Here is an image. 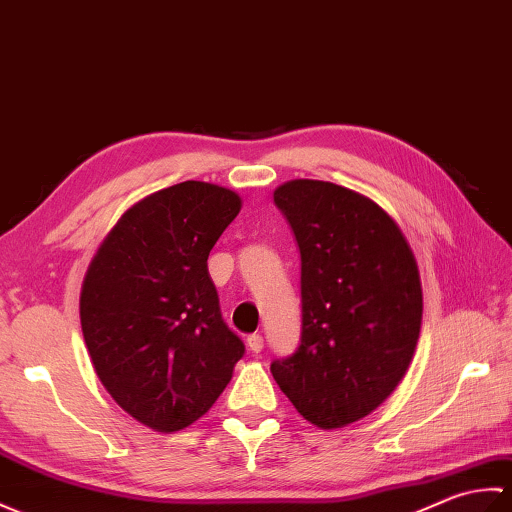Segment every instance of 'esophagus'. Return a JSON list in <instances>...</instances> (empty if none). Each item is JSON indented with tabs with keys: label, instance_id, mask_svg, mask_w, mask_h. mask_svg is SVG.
Returning <instances> with one entry per match:
<instances>
[{
	"label": "esophagus",
	"instance_id": "esophagus-1",
	"mask_svg": "<svg viewBox=\"0 0 512 512\" xmlns=\"http://www.w3.org/2000/svg\"><path fill=\"white\" fill-rule=\"evenodd\" d=\"M263 335H258V333H254V335H247V348L252 350V352H260L263 350Z\"/></svg>",
	"mask_w": 512,
	"mask_h": 512
}]
</instances>
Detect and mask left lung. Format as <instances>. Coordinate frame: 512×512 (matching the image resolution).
Returning <instances> with one entry per match:
<instances>
[{
    "instance_id": "obj_1",
    "label": "left lung",
    "mask_w": 512,
    "mask_h": 512,
    "mask_svg": "<svg viewBox=\"0 0 512 512\" xmlns=\"http://www.w3.org/2000/svg\"><path fill=\"white\" fill-rule=\"evenodd\" d=\"M274 201L300 247L302 335L271 374L309 423L346 427L410 368L423 320L416 258L390 214L355 190L293 179Z\"/></svg>"
}]
</instances>
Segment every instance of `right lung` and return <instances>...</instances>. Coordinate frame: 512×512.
<instances>
[{"mask_svg": "<svg viewBox=\"0 0 512 512\" xmlns=\"http://www.w3.org/2000/svg\"><path fill=\"white\" fill-rule=\"evenodd\" d=\"M238 212L234 190L181 181L124 212L87 267L81 326L94 370L155 431L206 414L245 352L208 274L210 249Z\"/></svg>", "mask_w": 512, "mask_h": 512, "instance_id": "right-lung-1", "label": "right lung"}]
</instances>
